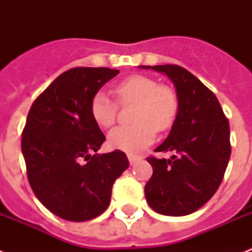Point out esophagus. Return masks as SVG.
Masks as SVG:
<instances>
[{
    "instance_id": "esophagus-1",
    "label": "esophagus",
    "mask_w": 252,
    "mask_h": 252,
    "mask_svg": "<svg viewBox=\"0 0 252 252\" xmlns=\"http://www.w3.org/2000/svg\"><path fill=\"white\" fill-rule=\"evenodd\" d=\"M128 159H129L130 165H134V163L140 161L141 158L138 157V156H134V154H128Z\"/></svg>"
}]
</instances>
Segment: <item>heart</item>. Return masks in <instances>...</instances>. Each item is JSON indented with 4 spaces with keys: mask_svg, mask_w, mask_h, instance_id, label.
Returning <instances> with one entry per match:
<instances>
[{
    "mask_svg": "<svg viewBox=\"0 0 252 252\" xmlns=\"http://www.w3.org/2000/svg\"><path fill=\"white\" fill-rule=\"evenodd\" d=\"M122 106L136 104L133 122L129 126H118L108 134V145L126 153H138L152 144L156 130L171 128L179 111L176 91L167 85H159L152 77L133 74L120 81L114 89ZM102 91L91 98L90 115L96 126L110 128L116 122L119 104Z\"/></svg>",
    "mask_w": 252,
    "mask_h": 252,
    "instance_id": "obj_1",
    "label": "heart"
}]
</instances>
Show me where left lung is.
I'll list each match as a JSON object with an SVG mask.
<instances>
[{"instance_id":"8db88e82","label":"left lung","mask_w":252,"mask_h":252,"mask_svg":"<svg viewBox=\"0 0 252 252\" xmlns=\"http://www.w3.org/2000/svg\"><path fill=\"white\" fill-rule=\"evenodd\" d=\"M165 73L174 82L179 111L168 137L150 156L153 175L145 186L146 201L157 213L186 216L201 208L222 182L231 153L230 126L216 95L179 65L142 66Z\"/></svg>"}]
</instances>
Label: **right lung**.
<instances>
[{
    "label": "right lung",
    "mask_w": 252,
    "mask_h": 252,
    "mask_svg": "<svg viewBox=\"0 0 252 252\" xmlns=\"http://www.w3.org/2000/svg\"><path fill=\"white\" fill-rule=\"evenodd\" d=\"M118 73L69 69L29 111L22 132L27 179L39 201L61 219L82 222L102 215L115 180L129 166L122 150L91 156L106 140L91 118V98Z\"/></svg>",
    "instance_id": "1"
}]
</instances>
